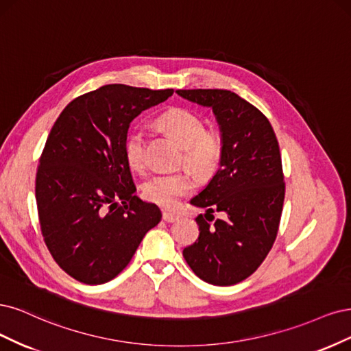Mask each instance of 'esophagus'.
<instances>
[{"mask_svg":"<svg viewBox=\"0 0 351 351\" xmlns=\"http://www.w3.org/2000/svg\"><path fill=\"white\" fill-rule=\"evenodd\" d=\"M162 217H163V220H165L166 223H173V221H176V220L179 219L178 214L171 213V211H167V210H163Z\"/></svg>","mask_w":351,"mask_h":351,"instance_id":"34e87169","label":"esophagus"}]
</instances>
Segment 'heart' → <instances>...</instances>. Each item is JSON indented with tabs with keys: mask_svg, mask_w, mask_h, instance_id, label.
Listing matches in <instances>:
<instances>
[{
	"mask_svg": "<svg viewBox=\"0 0 351 351\" xmlns=\"http://www.w3.org/2000/svg\"><path fill=\"white\" fill-rule=\"evenodd\" d=\"M157 123L184 147L180 165H185L198 175L216 171L223 154V140L219 132L206 130L204 121L195 112L185 108H171L163 112ZM123 150L130 166L135 171L145 172L149 169L147 141L141 130L128 134ZM194 189L195 182L186 172H176L149 179L143 186V194L147 201L156 206L175 208L179 199L189 195Z\"/></svg>",
	"mask_w": 351,
	"mask_h": 351,
	"instance_id": "1",
	"label": "heart"
}]
</instances>
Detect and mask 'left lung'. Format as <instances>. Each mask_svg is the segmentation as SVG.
<instances>
[{
	"label": "left lung",
	"mask_w": 351,
	"mask_h": 351,
	"mask_svg": "<svg viewBox=\"0 0 351 351\" xmlns=\"http://www.w3.org/2000/svg\"><path fill=\"white\" fill-rule=\"evenodd\" d=\"M208 106L221 131L220 169L191 204L207 208L195 219L198 239L184 250L191 269L214 286H232L254 274L277 237L285 202L278 141L261 110L221 88L176 90ZM214 210L226 213L213 221Z\"/></svg>",
	"instance_id": "8db88e82"
}]
</instances>
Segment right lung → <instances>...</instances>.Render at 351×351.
<instances>
[{
  "mask_svg": "<svg viewBox=\"0 0 351 351\" xmlns=\"http://www.w3.org/2000/svg\"><path fill=\"white\" fill-rule=\"evenodd\" d=\"M173 95L106 84L71 100L45 143L36 172V206L45 245L66 274L104 285L125 268L159 207L135 195L125 157L130 123Z\"/></svg>",
  "mask_w": 351,
  "mask_h": 351,
  "instance_id": "right-lung-1",
  "label": "right lung"
}]
</instances>
